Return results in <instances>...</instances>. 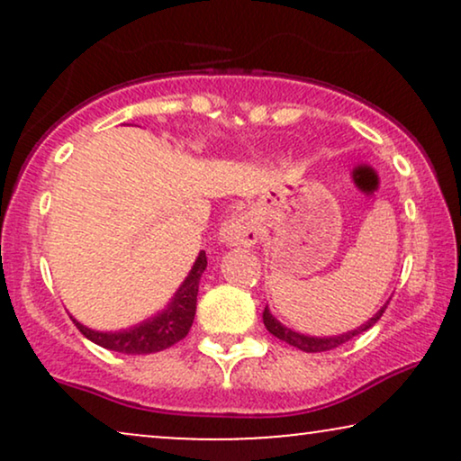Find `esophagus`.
<instances>
[{
    "label": "esophagus",
    "instance_id": "34e87169",
    "mask_svg": "<svg viewBox=\"0 0 461 461\" xmlns=\"http://www.w3.org/2000/svg\"><path fill=\"white\" fill-rule=\"evenodd\" d=\"M258 224L249 213H232L224 220L222 229H220V241L226 245H243L251 248L258 241Z\"/></svg>",
    "mask_w": 461,
    "mask_h": 461
}]
</instances>
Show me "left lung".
Wrapping results in <instances>:
<instances>
[{
  "instance_id": "1",
  "label": "left lung",
  "mask_w": 461,
  "mask_h": 461,
  "mask_svg": "<svg viewBox=\"0 0 461 461\" xmlns=\"http://www.w3.org/2000/svg\"><path fill=\"white\" fill-rule=\"evenodd\" d=\"M386 306H388V302L365 325L357 327V330H352L348 333H342V336H333V338H312V336H304V333H298V331L289 330V327L281 325L279 321H276L273 314H270L268 306L264 308L262 319H264V325H267V330L273 333L275 338H279V339H283V342H287L289 346H295V348H300V350H304V352H325V350L338 348L339 344H346V342H348V339L358 336V333L367 331L369 327H374L377 321H380L384 311H386Z\"/></svg>"
}]
</instances>
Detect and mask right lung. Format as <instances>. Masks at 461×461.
Masks as SVG:
<instances>
[{
  "instance_id": "right-lung-1",
  "label": "right lung",
  "mask_w": 461,
  "mask_h": 461,
  "mask_svg": "<svg viewBox=\"0 0 461 461\" xmlns=\"http://www.w3.org/2000/svg\"><path fill=\"white\" fill-rule=\"evenodd\" d=\"M207 267L205 251H199L191 273L185 283L174 294L169 304L142 323H138L130 330L122 331H94L90 327L81 325L79 321L73 319L77 330L84 333L94 344L103 346L106 350L123 352V355H150V352L166 350L182 338H186L191 330L194 311H197V294H199V279Z\"/></svg>"
}]
</instances>
